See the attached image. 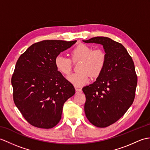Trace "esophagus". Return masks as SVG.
Listing matches in <instances>:
<instances>
[{
  "mask_svg": "<svg viewBox=\"0 0 150 150\" xmlns=\"http://www.w3.org/2000/svg\"><path fill=\"white\" fill-rule=\"evenodd\" d=\"M75 91L76 93H82V89L81 88H75Z\"/></svg>",
  "mask_w": 150,
  "mask_h": 150,
  "instance_id": "esophagus-1",
  "label": "esophagus"
}]
</instances>
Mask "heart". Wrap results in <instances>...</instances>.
<instances>
[{
  "label": "heart",
  "instance_id": "1",
  "mask_svg": "<svg viewBox=\"0 0 150 150\" xmlns=\"http://www.w3.org/2000/svg\"><path fill=\"white\" fill-rule=\"evenodd\" d=\"M73 62L80 61L75 73L68 76V81L76 87L83 86L89 82V75L92 77L98 76L105 65L107 55L102 48L93 47L81 43L76 46L70 52ZM69 58L59 55L54 59L57 70L64 76L69 74L71 69V61Z\"/></svg>",
  "mask_w": 150,
  "mask_h": 150
}]
</instances>
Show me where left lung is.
Returning <instances> with one entry per match:
<instances>
[{
	"instance_id": "8db88e82",
	"label": "left lung",
	"mask_w": 150,
	"mask_h": 150,
	"mask_svg": "<svg viewBox=\"0 0 150 150\" xmlns=\"http://www.w3.org/2000/svg\"><path fill=\"white\" fill-rule=\"evenodd\" d=\"M83 41L102 45L107 55L96 81L82 88L87 118L95 127L105 128L120 120L133 103L137 76L132 57L123 45L102 36Z\"/></svg>"
}]
</instances>
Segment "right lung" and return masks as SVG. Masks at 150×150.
Wrapping results in <instances>:
<instances>
[{"label":"right lung","instance_id":"obj_1","mask_svg":"<svg viewBox=\"0 0 150 150\" xmlns=\"http://www.w3.org/2000/svg\"><path fill=\"white\" fill-rule=\"evenodd\" d=\"M76 41L43 40L20 55L11 78L13 100L28 123L52 128L61 119L64 102L75 93L74 86L59 73L55 57Z\"/></svg>","mask_w":150,"mask_h":150}]
</instances>
